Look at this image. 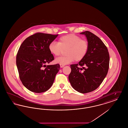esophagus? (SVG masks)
<instances>
[{
	"label": "esophagus",
	"mask_w": 128,
	"mask_h": 128,
	"mask_svg": "<svg viewBox=\"0 0 128 128\" xmlns=\"http://www.w3.org/2000/svg\"><path fill=\"white\" fill-rule=\"evenodd\" d=\"M65 66V65H62V64H60V68H63V67H64Z\"/></svg>",
	"instance_id": "34e87169"
}]
</instances>
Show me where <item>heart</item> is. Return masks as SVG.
Returning <instances> with one entry per match:
<instances>
[{
  "label": "heart",
  "instance_id": "b5f03b06",
  "mask_svg": "<svg viewBox=\"0 0 128 128\" xmlns=\"http://www.w3.org/2000/svg\"><path fill=\"white\" fill-rule=\"evenodd\" d=\"M88 42L82 39L80 37L73 34H68L60 38L58 43L53 41L50 43L48 49L50 52L55 56L61 55L63 50H65L66 56H60L55 60V62L67 65L75 60H82L87 55L89 50Z\"/></svg>",
  "mask_w": 128,
  "mask_h": 128
}]
</instances>
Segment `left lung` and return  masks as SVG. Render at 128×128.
<instances>
[{
    "instance_id": "obj_1",
    "label": "left lung",
    "mask_w": 128,
    "mask_h": 128,
    "mask_svg": "<svg viewBox=\"0 0 128 128\" xmlns=\"http://www.w3.org/2000/svg\"><path fill=\"white\" fill-rule=\"evenodd\" d=\"M80 34L86 37L89 50L84 58L70 65L68 80L76 91L85 94L95 90L103 82L109 68L110 55L106 46L96 36L87 30Z\"/></svg>"
}]
</instances>
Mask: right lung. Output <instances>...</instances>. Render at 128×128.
Segmentation results:
<instances>
[{"label":"right lung","instance_id":"add662e5","mask_svg":"<svg viewBox=\"0 0 128 128\" xmlns=\"http://www.w3.org/2000/svg\"><path fill=\"white\" fill-rule=\"evenodd\" d=\"M58 35L37 32L27 37L20 45L16 56V65L20 79L29 91L43 92L53 84L60 65L46 66V64L54 60L48 46Z\"/></svg>","mask_w":128,"mask_h":128}]
</instances>
